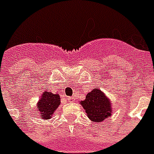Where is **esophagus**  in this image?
Masks as SVG:
<instances>
[{
  "label": "esophagus",
  "mask_w": 154,
  "mask_h": 154,
  "mask_svg": "<svg viewBox=\"0 0 154 154\" xmlns=\"http://www.w3.org/2000/svg\"><path fill=\"white\" fill-rule=\"evenodd\" d=\"M67 103H73V98L72 97H68L67 98Z\"/></svg>",
  "instance_id": "1"
}]
</instances>
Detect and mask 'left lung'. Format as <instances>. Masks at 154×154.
<instances>
[{
  "label": "left lung",
  "mask_w": 154,
  "mask_h": 154,
  "mask_svg": "<svg viewBox=\"0 0 154 154\" xmlns=\"http://www.w3.org/2000/svg\"><path fill=\"white\" fill-rule=\"evenodd\" d=\"M80 104L85 109L89 119L95 123L102 122L110 117L113 110L110 99L97 87L89 92Z\"/></svg>",
  "instance_id": "obj_1"
}]
</instances>
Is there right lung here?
Here are the masks:
<instances>
[{
	"label": "right lung",
	"mask_w": 154,
	"mask_h": 154,
	"mask_svg": "<svg viewBox=\"0 0 154 154\" xmlns=\"http://www.w3.org/2000/svg\"><path fill=\"white\" fill-rule=\"evenodd\" d=\"M60 104V97L59 94H53L51 92H47L42 94L41 98L36 103V109L41 119H50L55 110Z\"/></svg>",
	"instance_id": "right-lung-1"
}]
</instances>
